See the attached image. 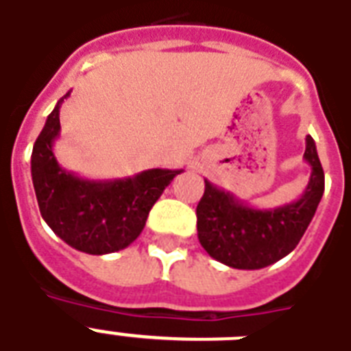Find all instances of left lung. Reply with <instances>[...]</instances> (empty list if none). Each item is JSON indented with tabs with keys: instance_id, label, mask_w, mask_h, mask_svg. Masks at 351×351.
<instances>
[{
	"instance_id": "left-lung-1",
	"label": "left lung",
	"mask_w": 351,
	"mask_h": 351,
	"mask_svg": "<svg viewBox=\"0 0 351 351\" xmlns=\"http://www.w3.org/2000/svg\"><path fill=\"white\" fill-rule=\"evenodd\" d=\"M304 162L311 167L310 182L299 200L273 209H255L206 182L197 206V230L202 247L234 269L271 266L297 247L324 193V171L313 138L306 136Z\"/></svg>"
}]
</instances>
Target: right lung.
<instances>
[{"label":"right lung","mask_w":351,"mask_h":351,"mask_svg":"<svg viewBox=\"0 0 351 351\" xmlns=\"http://www.w3.org/2000/svg\"><path fill=\"white\" fill-rule=\"evenodd\" d=\"M47 117L34 142L30 173L40 213L71 247L89 255L114 253L134 242L164 189L184 169H147L127 178L90 180L63 169L54 156L60 107Z\"/></svg>","instance_id":"right-lung-1"}]
</instances>
